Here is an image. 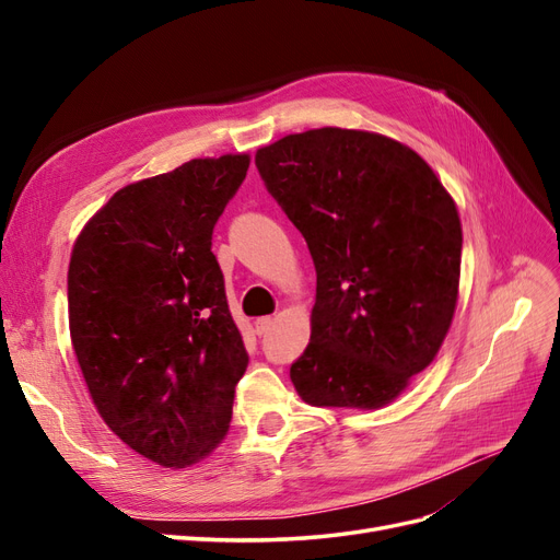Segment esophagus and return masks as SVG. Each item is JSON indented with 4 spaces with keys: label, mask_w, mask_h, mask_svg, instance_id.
<instances>
[{
    "label": "esophagus",
    "mask_w": 560,
    "mask_h": 560,
    "mask_svg": "<svg viewBox=\"0 0 560 560\" xmlns=\"http://www.w3.org/2000/svg\"><path fill=\"white\" fill-rule=\"evenodd\" d=\"M273 322H276V319L270 317V315H268V317H259L257 322H254V327H257V334H266L270 327H273Z\"/></svg>",
    "instance_id": "esophagus-1"
}]
</instances>
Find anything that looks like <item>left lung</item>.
Masks as SVG:
<instances>
[{
  "label": "left lung",
  "mask_w": 560,
  "mask_h": 560,
  "mask_svg": "<svg viewBox=\"0 0 560 560\" xmlns=\"http://www.w3.org/2000/svg\"><path fill=\"white\" fill-rule=\"evenodd\" d=\"M317 270L311 343L290 378L311 406L381 409L451 329L463 226L411 147L369 130L284 135L254 156Z\"/></svg>",
  "instance_id": "left-lung-1"
}]
</instances>
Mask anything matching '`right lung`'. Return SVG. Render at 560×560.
<instances>
[{"label":"right lung","mask_w":560,"mask_h":560,"mask_svg":"<svg viewBox=\"0 0 560 560\" xmlns=\"http://www.w3.org/2000/svg\"><path fill=\"white\" fill-rule=\"evenodd\" d=\"M249 154L194 159L118 189L81 229L67 270L70 336L97 413L163 467L210 455L247 369L212 231Z\"/></svg>","instance_id":"obj_1"}]
</instances>
